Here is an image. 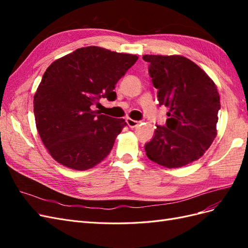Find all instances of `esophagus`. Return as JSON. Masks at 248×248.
I'll return each instance as SVG.
<instances>
[{"label": "esophagus", "instance_id": "34e87169", "mask_svg": "<svg viewBox=\"0 0 248 248\" xmlns=\"http://www.w3.org/2000/svg\"><path fill=\"white\" fill-rule=\"evenodd\" d=\"M126 122H127V125H128L130 128H134V127H137L139 124H140V121H136V120L133 119H126Z\"/></svg>", "mask_w": 248, "mask_h": 248}]
</instances>
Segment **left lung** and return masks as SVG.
Returning <instances> with one entry per match:
<instances>
[{
  "label": "left lung",
  "mask_w": 248,
  "mask_h": 248,
  "mask_svg": "<svg viewBox=\"0 0 248 248\" xmlns=\"http://www.w3.org/2000/svg\"><path fill=\"white\" fill-rule=\"evenodd\" d=\"M142 59L150 63L159 104L169 108L166 126L157 125L154 138L145 146L148 158L168 169L200 159L217 134L220 99L216 85L183 56L145 55Z\"/></svg>",
  "instance_id": "1"
}]
</instances>
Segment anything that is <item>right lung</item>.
I'll return each instance as SVG.
<instances>
[{
	"mask_svg": "<svg viewBox=\"0 0 248 248\" xmlns=\"http://www.w3.org/2000/svg\"><path fill=\"white\" fill-rule=\"evenodd\" d=\"M139 57L99 46L80 47L56 60L34 95L36 127L52 158L77 170L109 154L127 125L92 109L101 97L115 100V86Z\"/></svg>",
	"mask_w": 248,
	"mask_h": 248,
	"instance_id": "right-lung-1",
	"label": "right lung"
}]
</instances>
